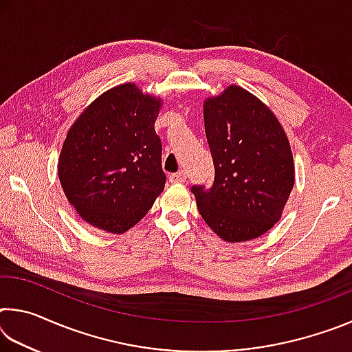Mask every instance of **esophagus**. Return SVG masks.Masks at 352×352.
I'll list each match as a JSON object with an SVG mask.
<instances>
[{"label":"esophagus","mask_w":352,"mask_h":352,"mask_svg":"<svg viewBox=\"0 0 352 352\" xmlns=\"http://www.w3.org/2000/svg\"><path fill=\"white\" fill-rule=\"evenodd\" d=\"M169 182L170 183H184L186 182V172L180 170V172H177V174H170Z\"/></svg>","instance_id":"obj_1"}]
</instances>
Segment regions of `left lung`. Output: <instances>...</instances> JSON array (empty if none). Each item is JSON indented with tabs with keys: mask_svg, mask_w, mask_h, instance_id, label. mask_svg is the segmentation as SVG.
<instances>
[{
	"mask_svg": "<svg viewBox=\"0 0 352 352\" xmlns=\"http://www.w3.org/2000/svg\"><path fill=\"white\" fill-rule=\"evenodd\" d=\"M204 118L214 183L190 188L200 216L226 242L256 239L281 219L294 189L287 135L269 107L237 85L205 99Z\"/></svg>",
	"mask_w": 352,
	"mask_h": 352,
	"instance_id": "left-lung-1",
	"label": "left lung"
}]
</instances>
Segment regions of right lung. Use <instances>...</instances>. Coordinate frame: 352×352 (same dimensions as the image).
Here are the masks:
<instances>
[{"label":"right lung","instance_id":"1","mask_svg":"<svg viewBox=\"0 0 352 352\" xmlns=\"http://www.w3.org/2000/svg\"><path fill=\"white\" fill-rule=\"evenodd\" d=\"M160 109V98L121 83L94 99L68 130L58 178L88 225L126 233L163 192L162 140L153 129Z\"/></svg>","mask_w":352,"mask_h":352}]
</instances>
